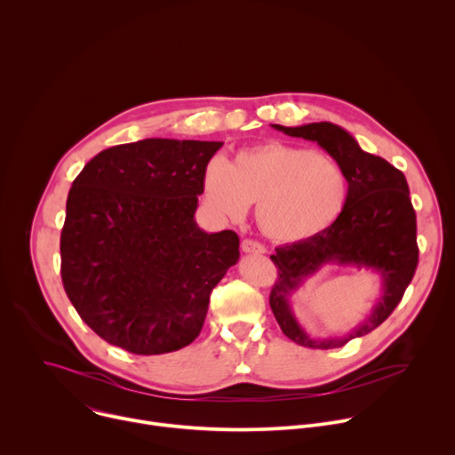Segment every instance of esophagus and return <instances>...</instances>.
I'll use <instances>...</instances> for the list:
<instances>
[{"label":"esophagus","mask_w":455,"mask_h":455,"mask_svg":"<svg viewBox=\"0 0 455 455\" xmlns=\"http://www.w3.org/2000/svg\"><path fill=\"white\" fill-rule=\"evenodd\" d=\"M241 250L244 251V253H265L267 251V248L261 244V243H257V241H253V239H244L243 243H241Z\"/></svg>","instance_id":"esophagus-1"}]
</instances>
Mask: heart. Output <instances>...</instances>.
Returning a JSON list of instances; mask_svg holds the SVG:
<instances>
[{
    "label": "heart",
    "instance_id": "heart-1",
    "mask_svg": "<svg viewBox=\"0 0 455 455\" xmlns=\"http://www.w3.org/2000/svg\"><path fill=\"white\" fill-rule=\"evenodd\" d=\"M202 185L209 209L225 220H243L255 204L259 228L281 243L326 230L347 200V178L333 158L279 140L243 149L232 164L211 160Z\"/></svg>",
    "mask_w": 455,
    "mask_h": 455
}]
</instances>
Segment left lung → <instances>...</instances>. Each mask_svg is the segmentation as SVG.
Returning a JSON list of instances; mask_svg holds the SVG:
<instances>
[{"instance_id":"8db88e82","label":"left lung","mask_w":455,"mask_h":455,"mask_svg":"<svg viewBox=\"0 0 455 455\" xmlns=\"http://www.w3.org/2000/svg\"><path fill=\"white\" fill-rule=\"evenodd\" d=\"M288 137L316 142L344 171L347 200L335 220L320 234L275 248L272 261L279 268L270 306L283 333L311 349L342 347L371 333L395 311L418 267L416 212L402 171L363 151L353 135L331 122L286 127L272 124ZM326 266L365 267L382 279V293L371 313L347 336L311 338L292 313V295Z\"/></svg>"}]
</instances>
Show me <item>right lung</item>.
Listing matches in <instances>:
<instances>
[{"label": "right lung", "mask_w": 455, "mask_h": 455, "mask_svg": "<svg viewBox=\"0 0 455 455\" xmlns=\"http://www.w3.org/2000/svg\"><path fill=\"white\" fill-rule=\"evenodd\" d=\"M223 142L146 139L100 151L74 180L60 234L68 299L106 342L178 351L204 328L211 291L239 261L232 230L194 220Z\"/></svg>", "instance_id": "1"}]
</instances>
